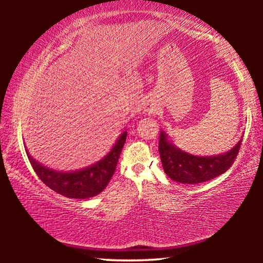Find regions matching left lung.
Masks as SVG:
<instances>
[{
    "label": "left lung",
    "instance_id": "left-lung-1",
    "mask_svg": "<svg viewBox=\"0 0 263 263\" xmlns=\"http://www.w3.org/2000/svg\"><path fill=\"white\" fill-rule=\"evenodd\" d=\"M241 140L228 153L216 157H195L176 148L160 133L159 152L162 167L172 180L184 184H197L221 175L232 166L239 153Z\"/></svg>",
    "mask_w": 263,
    "mask_h": 263
}]
</instances>
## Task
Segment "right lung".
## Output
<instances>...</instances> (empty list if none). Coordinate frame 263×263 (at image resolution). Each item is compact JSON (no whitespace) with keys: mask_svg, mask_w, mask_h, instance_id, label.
<instances>
[{"mask_svg":"<svg viewBox=\"0 0 263 263\" xmlns=\"http://www.w3.org/2000/svg\"><path fill=\"white\" fill-rule=\"evenodd\" d=\"M127 132L124 131L116 142L114 148L106 157L94 166L72 173L55 172L42 166L26 152L31 166L35 174L48 188L54 190L65 197L69 198H89L102 193L112 177L117 166L119 155L125 144Z\"/></svg>","mask_w":263,"mask_h":263,"instance_id":"add662e5","label":"right lung"}]
</instances>
